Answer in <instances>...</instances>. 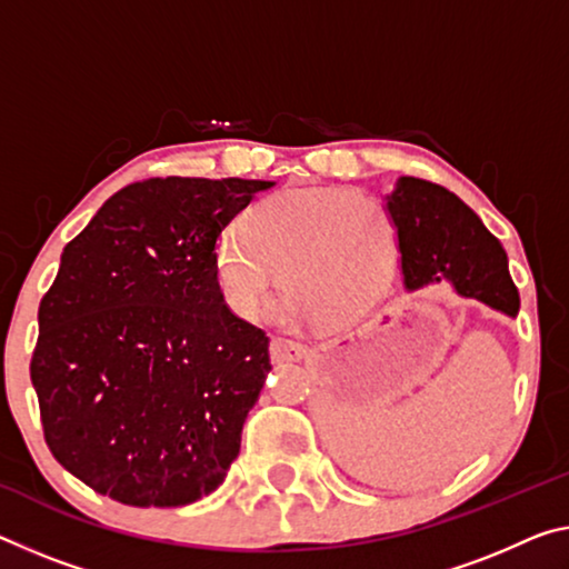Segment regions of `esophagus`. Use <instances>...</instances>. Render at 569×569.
<instances>
[{"mask_svg": "<svg viewBox=\"0 0 569 569\" xmlns=\"http://www.w3.org/2000/svg\"><path fill=\"white\" fill-rule=\"evenodd\" d=\"M301 357H306V347L299 345V341L291 339H273L270 341V359L273 362H299Z\"/></svg>", "mask_w": 569, "mask_h": 569, "instance_id": "obj_1", "label": "esophagus"}]
</instances>
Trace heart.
I'll use <instances>...</instances> for the list:
<instances>
[{
    "label": "heart",
    "mask_w": 569,
    "mask_h": 569,
    "mask_svg": "<svg viewBox=\"0 0 569 569\" xmlns=\"http://www.w3.org/2000/svg\"><path fill=\"white\" fill-rule=\"evenodd\" d=\"M398 228L387 207L341 187L283 189L252 204L242 228L214 242L224 303L252 319L278 286L281 319L313 317L323 327L355 323L377 303L398 266Z\"/></svg>",
    "instance_id": "1"
}]
</instances>
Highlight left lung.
I'll return each instance as SVG.
<instances>
[{
    "label": "left lung",
    "mask_w": 569,
    "mask_h": 569,
    "mask_svg": "<svg viewBox=\"0 0 569 569\" xmlns=\"http://www.w3.org/2000/svg\"><path fill=\"white\" fill-rule=\"evenodd\" d=\"M387 212L398 228L408 291L450 281L466 299L517 317L519 291L509 276L507 250L461 197L426 179L400 177L387 194Z\"/></svg>",
    "instance_id": "1"
}]
</instances>
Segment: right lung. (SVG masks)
<instances>
[{
  "label": "right lung",
  "instance_id": "obj_1",
  "mask_svg": "<svg viewBox=\"0 0 569 569\" xmlns=\"http://www.w3.org/2000/svg\"><path fill=\"white\" fill-rule=\"evenodd\" d=\"M263 179L154 177L106 200L42 296L30 377L44 443L129 507L212 493L270 372L268 337L224 303L214 242Z\"/></svg>",
  "mask_w": 569,
  "mask_h": 569
}]
</instances>
